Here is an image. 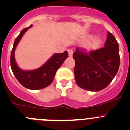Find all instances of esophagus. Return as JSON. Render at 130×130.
<instances>
[{"mask_svg": "<svg viewBox=\"0 0 130 130\" xmlns=\"http://www.w3.org/2000/svg\"><path fill=\"white\" fill-rule=\"evenodd\" d=\"M68 53H69V57H72L73 55V50L72 49L68 50Z\"/></svg>", "mask_w": 130, "mask_h": 130, "instance_id": "1", "label": "esophagus"}]
</instances>
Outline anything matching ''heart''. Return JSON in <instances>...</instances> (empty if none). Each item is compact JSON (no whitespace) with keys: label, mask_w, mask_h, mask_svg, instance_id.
I'll return each instance as SVG.
<instances>
[{"label":"heart","mask_w":130,"mask_h":130,"mask_svg":"<svg viewBox=\"0 0 130 130\" xmlns=\"http://www.w3.org/2000/svg\"><path fill=\"white\" fill-rule=\"evenodd\" d=\"M93 37V35H89V38H92ZM101 39L100 38H95V39H94V40L92 41V43H90L89 46L90 48H95V47L98 46V45H99L101 43Z\"/></svg>","instance_id":"obj_1"}]
</instances>
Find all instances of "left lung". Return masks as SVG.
<instances>
[{
	"label": "left lung",
	"instance_id": "obj_1",
	"mask_svg": "<svg viewBox=\"0 0 130 130\" xmlns=\"http://www.w3.org/2000/svg\"><path fill=\"white\" fill-rule=\"evenodd\" d=\"M74 75L79 87L89 91L106 88L118 71L120 58L119 45L115 36L108 32L104 48L87 52L76 48Z\"/></svg>",
	"mask_w": 130,
	"mask_h": 130
}]
</instances>
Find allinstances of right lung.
I'll return each mask as SVG.
<instances>
[{"label":"right lung","mask_w":130,"mask_h":130,"mask_svg":"<svg viewBox=\"0 0 130 130\" xmlns=\"http://www.w3.org/2000/svg\"><path fill=\"white\" fill-rule=\"evenodd\" d=\"M32 26L31 24L22 30L15 38L10 55V67L14 76L22 86L28 89L39 90L48 87L52 83L57 70L69 55L67 51L62 53H54L42 66L35 70H24L20 69L15 61V48L25 32Z\"/></svg>","instance_id":"obj_1"}]
</instances>
